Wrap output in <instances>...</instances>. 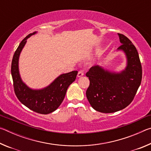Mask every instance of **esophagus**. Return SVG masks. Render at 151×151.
I'll list each match as a JSON object with an SVG mask.
<instances>
[{
  "instance_id": "34e87169",
  "label": "esophagus",
  "mask_w": 151,
  "mask_h": 151,
  "mask_svg": "<svg viewBox=\"0 0 151 151\" xmlns=\"http://www.w3.org/2000/svg\"><path fill=\"white\" fill-rule=\"evenodd\" d=\"M84 75V72L83 70H80L78 71V75H77V76L78 77H81V76H83Z\"/></svg>"
}]
</instances>
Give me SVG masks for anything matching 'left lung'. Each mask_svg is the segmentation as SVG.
<instances>
[{
	"label": "left lung",
	"mask_w": 151,
	"mask_h": 151,
	"mask_svg": "<svg viewBox=\"0 0 151 151\" xmlns=\"http://www.w3.org/2000/svg\"><path fill=\"white\" fill-rule=\"evenodd\" d=\"M122 50L127 57V66L120 73L92 66L86 74L90 85L86 92L91 106L96 111L111 113L129 105L141 83L142 66L136 47L127 37L118 33Z\"/></svg>",
	"instance_id": "1"
}]
</instances>
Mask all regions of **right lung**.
Masks as SVG:
<instances>
[{
    "label": "right lung",
    "instance_id": "1",
    "mask_svg": "<svg viewBox=\"0 0 151 151\" xmlns=\"http://www.w3.org/2000/svg\"><path fill=\"white\" fill-rule=\"evenodd\" d=\"M36 33L34 32L27 36L15 51L12 60L11 75L14 93L20 103L37 113L47 114L55 111L60 105L68 87L75 81L78 71L62 74L50 85L42 89H32L24 83L19 74V56L28 38Z\"/></svg>",
    "mask_w": 151,
    "mask_h": 151
}]
</instances>
